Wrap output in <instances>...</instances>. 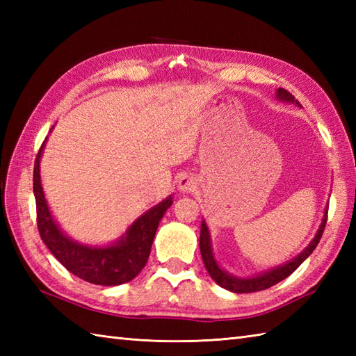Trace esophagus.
Returning <instances> with one entry per match:
<instances>
[{
    "label": "esophagus",
    "instance_id": "esophagus-1",
    "mask_svg": "<svg viewBox=\"0 0 356 356\" xmlns=\"http://www.w3.org/2000/svg\"><path fill=\"white\" fill-rule=\"evenodd\" d=\"M195 185H197V184H195V179L193 176H184V177L179 179L177 188H179L180 193L188 194V193H191V191L195 190Z\"/></svg>",
    "mask_w": 356,
    "mask_h": 356
}]
</instances>
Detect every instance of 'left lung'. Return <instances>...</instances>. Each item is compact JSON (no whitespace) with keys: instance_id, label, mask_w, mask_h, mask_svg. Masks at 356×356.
Masks as SVG:
<instances>
[{"instance_id":"obj_1","label":"left lung","mask_w":356,"mask_h":356,"mask_svg":"<svg viewBox=\"0 0 356 356\" xmlns=\"http://www.w3.org/2000/svg\"><path fill=\"white\" fill-rule=\"evenodd\" d=\"M275 96L278 101L282 102H287V104H295L297 107H301V104L295 99V97L287 92L284 88H277ZM327 207L324 209V216L321 218V223L316 229L315 237L311 240L303 251H301L297 257H293L292 260L286 261L283 264H280L277 268H272L269 270H264L261 274L257 275H251V277H237L232 275L229 272H226L218 261L216 260V255L213 251V241H211V232L208 229V225L205 220H202V228H200V254H202V260L205 268L208 270V274L211 275V278L214 282L222 286L223 289L231 291L234 293H249V292H257V291H263L268 289V287L274 286L277 283L282 282L286 277H289L292 272L297 269L301 263H303L309 255L314 252V249L316 248V245L320 243V238L323 236L324 226H326V220H327Z\"/></svg>"}]
</instances>
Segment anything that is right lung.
<instances>
[{
  "mask_svg": "<svg viewBox=\"0 0 356 356\" xmlns=\"http://www.w3.org/2000/svg\"><path fill=\"white\" fill-rule=\"evenodd\" d=\"M44 145L45 142L35 161L33 193L36 199L38 229H40V236L45 246L65 269L88 283L119 286L130 282L147 264L159 222L162 220L166 209L172 205V195H168L165 200L159 202L156 207L136 218L122 236L113 243H79L61 229L55 217L51 216L49 203L45 200L40 172Z\"/></svg>",
  "mask_w": 356,
  "mask_h": 356,
  "instance_id": "1",
  "label": "right lung"
}]
</instances>
